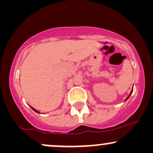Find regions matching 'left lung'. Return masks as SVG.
<instances>
[{
    "mask_svg": "<svg viewBox=\"0 0 153 153\" xmlns=\"http://www.w3.org/2000/svg\"><path fill=\"white\" fill-rule=\"evenodd\" d=\"M132 91H133V89H132V90H131V93H130V94H129V96H128V97L127 98V99H126L125 100H127V99H129V96H130V95L131 94V93H132Z\"/></svg>",
    "mask_w": 153,
    "mask_h": 153,
    "instance_id": "1",
    "label": "left lung"
}]
</instances>
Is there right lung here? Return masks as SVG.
<instances>
[{
	"mask_svg": "<svg viewBox=\"0 0 153 153\" xmlns=\"http://www.w3.org/2000/svg\"><path fill=\"white\" fill-rule=\"evenodd\" d=\"M31 108H32V109H33V110H34V111L37 112V113H39V111H36V109H34V108H33V107H31Z\"/></svg>",
	"mask_w": 153,
	"mask_h": 153,
	"instance_id": "1",
	"label": "right lung"
}]
</instances>
